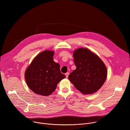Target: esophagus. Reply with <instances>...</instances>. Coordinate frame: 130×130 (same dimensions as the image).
<instances>
[{
    "label": "esophagus",
    "mask_w": 130,
    "mask_h": 130,
    "mask_svg": "<svg viewBox=\"0 0 130 130\" xmlns=\"http://www.w3.org/2000/svg\"><path fill=\"white\" fill-rule=\"evenodd\" d=\"M68 75H69V73H66L65 74V76H66V78H68Z\"/></svg>",
    "instance_id": "obj_1"
}]
</instances>
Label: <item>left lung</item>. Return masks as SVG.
<instances>
[{"label":"left lung","mask_w":130,"mask_h":130,"mask_svg":"<svg viewBox=\"0 0 130 130\" xmlns=\"http://www.w3.org/2000/svg\"><path fill=\"white\" fill-rule=\"evenodd\" d=\"M73 56L76 68L69 75V80L84 94L96 92L106 79V65L98 55L87 48L75 50Z\"/></svg>","instance_id":"8db88e82"}]
</instances>
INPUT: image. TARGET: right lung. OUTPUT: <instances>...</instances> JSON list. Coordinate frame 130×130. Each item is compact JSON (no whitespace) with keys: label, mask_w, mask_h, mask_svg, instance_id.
Returning <instances> with one entry per match:
<instances>
[{"label":"right lung","mask_w":130,"mask_h":130,"mask_svg":"<svg viewBox=\"0 0 130 130\" xmlns=\"http://www.w3.org/2000/svg\"><path fill=\"white\" fill-rule=\"evenodd\" d=\"M54 52L44 51L32 60L25 72L29 88L34 93L47 96L52 93L58 83L66 77L60 71L58 63L53 60Z\"/></svg>","instance_id":"right-lung-1"}]
</instances>
